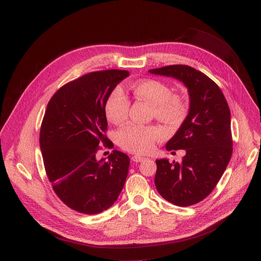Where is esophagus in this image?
<instances>
[{
    "label": "esophagus",
    "instance_id": "1",
    "mask_svg": "<svg viewBox=\"0 0 261 261\" xmlns=\"http://www.w3.org/2000/svg\"><path fill=\"white\" fill-rule=\"evenodd\" d=\"M131 159H132L133 162H136V163H140V162H143V161L146 160V158L140 156V155H133Z\"/></svg>",
    "mask_w": 261,
    "mask_h": 261
}]
</instances>
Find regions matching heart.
Listing matches in <instances>:
<instances>
[{
  "mask_svg": "<svg viewBox=\"0 0 261 261\" xmlns=\"http://www.w3.org/2000/svg\"><path fill=\"white\" fill-rule=\"evenodd\" d=\"M134 95L148 102L153 108V115L161 121L177 124L187 116V99L179 94H173L170 87L158 80H143L133 87ZM130 102L120 88H116L108 97L105 111L107 118L114 124L123 122L129 113ZM165 136L163 129L159 127H146L136 124H128L117 135L119 144L126 150L146 153L150 151L155 141Z\"/></svg>",
  "mask_w": 261,
  "mask_h": 261,
  "instance_id": "1",
  "label": "heart"
}]
</instances>
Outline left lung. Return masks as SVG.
Returning a JSON list of instances; mask_svg holds the SVG:
<instances>
[{"mask_svg": "<svg viewBox=\"0 0 261 261\" xmlns=\"http://www.w3.org/2000/svg\"><path fill=\"white\" fill-rule=\"evenodd\" d=\"M148 72L176 79L188 89L189 114L167 142V150L186 149L181 163L155 160L154 185L168 202L187 207L204 200L224 173L232 152L230 112L219 87L196 68L175 64Z\"/></svg>", "mask_w": 261, "mask_h": 261, "instance_id": "8db88e82", "label": "left lung"}]
</instances>
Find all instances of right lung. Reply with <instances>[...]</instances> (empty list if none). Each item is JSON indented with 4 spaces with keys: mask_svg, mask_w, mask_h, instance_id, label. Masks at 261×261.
<instances>
[{
    "mask_svg": "<svg viewBox=\"0 0 261 261\" xmlns=\"http://www.w3.org/2000/svg\"><path fill=\"white\" fill-rule=\"evenodd\" d=\"M129 71L108 69L71 81L50 99L40 132V147L49 181L70 209L98 214L117 201L129 170V156L114 150L97 160L108 121L105 106ZM113 143V142H112Z\"/></svg>",
    "mask_w": 261,
    "mask_h": 261,
    "instance_id": "obj_1",
    "label": "right lung"
}]
</instances>
